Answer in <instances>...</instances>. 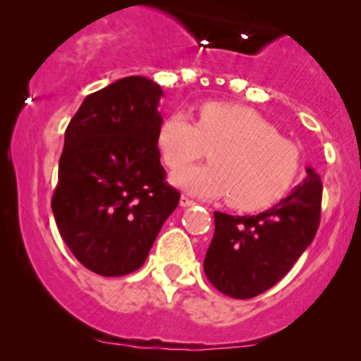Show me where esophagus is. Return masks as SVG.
Instances as JSON below:
<instances>
[{"mask_svg":"<svg viewBox=\"0 0 361 361\" xmlns=\"http://www.w3.org/2000/svg\"><path fill=\"white\" fill-rule=\"evenodd\" d=\"M180 205H181V207H190V205H193V200H190L188 197H185V195H181Z\"/></svg>","mask_w":361,"mask_h":361,"instance_id":"esophagus-1","label":"esophagus"}]
</instances>
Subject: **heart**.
I'll list each match as a JSON object with an SVG mask.
<instances>
[{"label":"heart","instance_id":"b5f03b06","mask_svg":"<svg viewBox=\"0 0 361 361\" xmlns=\"http://www.w3.org/2000/svg\"><path fill=\"white\" fill-rule=\"evenodd\" d=\"M156 144L171 169L200 159L210 149L212 164L176 173L173 181L205 198H231L238 210H263L285 197L299 176V149L264 115L239 103L209 102L197 123L185 111L161 122Z\"/></svg>","mask_w":361,"mask_h":361}]
</instances>
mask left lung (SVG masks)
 <instances>
[{"mask_svg": "<svg viewBox=\"0 0 361 361\" xmlns=\"http://www.w3.org/2000/svg\"><path fill=\"white\" fill-rule=\"evenodd\" d=\"M287 197L258 215L214 212L215 233L204 259L207 279L233 299L271 288L312 243L321 217L322 183L312 168Z\"/></svg>", "mask_w": 361, "mask_h": 361, "instance_id": "1", "label": "left lung"}]
</instances>
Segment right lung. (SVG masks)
<instances>
[{"instance_id": "add662e5", "label": "right lung", "mask_w": 361, "mask_h": 361, "mask_svg": "<svg viewBox=\"0 0 361 361\" xmlns=\"http://www.w3.org/2000/svg\"><path fill=\"white\" fill-rule=\"evenodd\" d=\"M161 86L128 76L88 94L64 135L52 197L57 229L102 276L139 270L180 202L161 166Z\"/></svg>"}]
</instances>
